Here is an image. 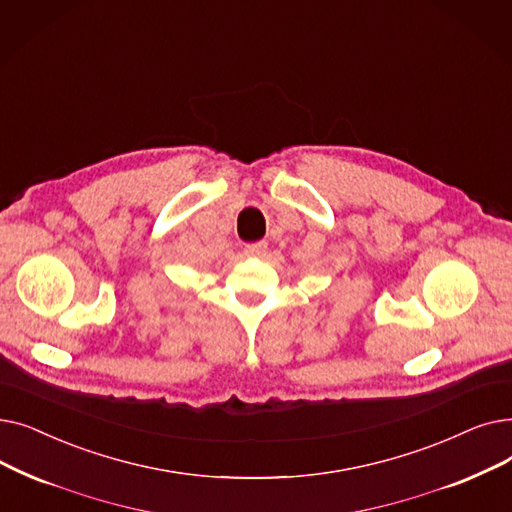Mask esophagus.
Instances as JSON below:
<instances>
[{
    "instance_id": "obj_1",
    "label": "esophagus",
    "mask_w": 512,
    "mask_h": 512,
    "mask_svg": "<svg viewBox=\"0 0 512 512\" xmlns=\"http://www.w3.org/2000/svg\"><path fill=\"white\" fill-rule=\"evenodd\" d=\"M265 251H268V242H251L244 247V253L249 257H261Z\"/></svg>"
}]
</instances>
